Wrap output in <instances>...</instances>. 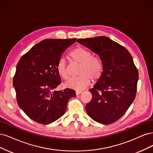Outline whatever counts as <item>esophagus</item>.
<instances>
[{"label":"esophagus","mask_w":153,"mask_h":153,"mask_svg":"<svg viewBox=\"0 0 153 153\" xmlns=\"http://www.w3.org/2000/svg\"><path fill=\"white\" fill-rule=\"evenodd\" d=\"M82 91H76V95H79V94H81V93H82Z\"/></svg>","instance_id":"34e87169"}]
</instances>
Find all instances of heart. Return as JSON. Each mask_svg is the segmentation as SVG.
Returning <instances> with one entry per match:
<instances>
[{
	"label": "heart",
	"instance_id": "1",
	"mask_svg": "<svg viewBox=\"0 0 153 153\" xmlns=\"http://www.w3.org/2000/svg\"><path fill=\"white\" fill-rule=\"evenodd\" d=\"M70 56L74 62L80 64L78 70L79 75L68 79L65 82L67 88L76 90H83L90 84V78L97 80L100 77L103 65L99 58L91 56L89 51L81 47L74 49L70 53ZM56 68L58 75L62 78L65 79L68 77V68L65 58H59Z\"/></svg>",
	"mask_w": 153,
	"mask_h": 153
}]
</instances>
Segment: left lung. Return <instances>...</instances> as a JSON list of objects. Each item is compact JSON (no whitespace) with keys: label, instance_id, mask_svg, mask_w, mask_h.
<instances>
[{"label":"left lung","instance_id":"1","mask_svg":"<svg viewBox=\"0 0 153 153\" xmlns=\"http://www.w3.org/2000/svg\"><path fill=\"white\" fill-rule=\"evenodd\" d=\"M99 56L103 65L100 77L89 91L91 100L85 108L94 121L109 125L121 118L134 102L139 72L129 51L109 37L77 39Z\"/></svg>","mask_w":153,"mask_h":153}]
</instances>
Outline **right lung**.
<instances>
[{"mask_svg":"<svg viewBox=\"0 0 153 153\" xmlns=\"http://www.w3.org/2000/svg\"><path fill=\"white\" fill-rule=\"evenodd\" d=\"M76 40L45 39L19 59L13 86L19 107L33 121L43 125L55 121L65 114L68 100L76 96L69 88L55 90L62 82L56 63Z\"/></svg>","mask_w":153,"mask_h":153,"instance_id":"right-lung-1","label":"right lung"}]
</instances>
